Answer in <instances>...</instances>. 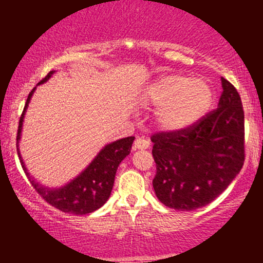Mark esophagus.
<instances>
[{
  "instance_id": "esophagus-1",
  "label": "esophagus",
  "mask_w": 263,
  "mask_h": 263,
  "mask_svg": "<svg viewBox=\"0 0 263 263\" xmlns=\"http://www.w3.org/2000/svg\"><path fill=\"white\" fill-rule=\"evenodd\" d=\"M150 147V141L144 137H137L135 140V148H140V150H144V148Z\"/></svg>"
}]
</instances>
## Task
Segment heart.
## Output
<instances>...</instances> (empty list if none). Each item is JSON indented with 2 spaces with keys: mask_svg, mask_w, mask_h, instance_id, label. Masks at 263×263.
I'll list each match as a JSON object with an SVG mask.
<instances>
[{
  "mask_svg": "<svg viewBox=\"0 0 263 263\" xmlns=\"http://www.w3.org/2000/svg\"><path fill=\"white\" fill-rule=\"evenodd\" d=\"M213 92L206 81L182 75H164L147 86L144 103L158 107V121L169 131L195 124L208 110Z\"/></svg>",
  "mask_w": 263,
  "mask_h": 263,
  "instance_id": "heart-1",
  "label": "heart"
}]
</instances>
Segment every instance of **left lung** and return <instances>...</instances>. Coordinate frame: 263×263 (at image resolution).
<instances>
[{"instance_id":"8db88e82","label":"left lung","mask_w":263,"mask_h":263,"mask_svg":"<svg viewBox=\"0 0 263 263\" xmlns=\"http://www.w3.org/2000/svg\"><path fill=\"white\" fill-rule=\"evenodd\" d=\"M216 109L182 131L151 136L156 197L168 208L191 211L213 202L245 164V112L239 92L221 78Z\"/></svg>"}]
</instances>
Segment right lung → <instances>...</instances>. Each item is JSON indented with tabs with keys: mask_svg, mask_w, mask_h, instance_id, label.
<instances>
[{
	"mask_svg": "<svg viewBox=\"0 0 263 263\" xmlns=\"http://www.w3.org/2000/svg\"><path fill=\"white\" fill-rule=\"evenodd\" d=\"M53 72L54 71H50L43 80L39 81V84H43V82L48 80L50 76L53 75ZM34 90H35V87L29 92L23 115H21L20 121H18L16 136L17 141L20 140L24 115H25L26 108H28V104L30 102ZM134 140V136H129L103 147L102 151L95 156L94 160L89 164V166L82 172L80 176H78L73 181H71L61 188H47L34 181V178H31L29 172L26 171L25 165H24L18 147L17 155L20 158L21 166L25 171V174L28 176L33 188L47 203L52 205L53 208L58 209V210L63 211V213L85 215L98 210V209H100L107 202V200L110 196V192H112L113 184H115L117 168H118L119 163L131 153Z\"/></svg>",
	"mask_w": 263,
	"mask_h": 263,
	"instance_id": "right-lung-1",
	"label": "right lung"
}]
</instances>
